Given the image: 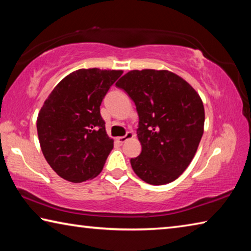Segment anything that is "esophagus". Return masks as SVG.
Here are the masks:
<instances>
[{"instance_id": "1", "label": "esophagus", "mask_w": 251, "mask_h": 251, "mask_svg": "<svg viewBox=\"0 0 251 251\" xmlns=\"http://www.w3.org/2000/svg\"><path fill=\"white\" fill-rule=\"evenodd\" d=\"M131 137H134V134L130 133V131H127L125 136H121V137H117L116 139H117L118 143L123 144L124 142H126L127 139H129V138H131Z\"/></svg>"}]
</instances>
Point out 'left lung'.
I'll list each match as a JSON object with an SVG mask.
<instances>
[{
	"label": "left lung",
	"instance_id": "left-lung-1",
	"mask_svg": "<svg viewBox=\"0 0 251 251\" xmlns=\"http://www.w3.org/2000/svg\"><path fill=\"white\" fill-rule=\"evenodd\" d=\"M136 105L141 155L131 168L151 185L177 179L193 160L203 134L205 110L197 92L168 71H130L116 83Z\"/></svg>",
	"mask_w": 251,
	"mask_h": 251
}]
</instances>
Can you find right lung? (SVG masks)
Returning <instances> with one entry per match:
<instances>
[{"label":"right lung","instance_id":"right-lung-1","mask_svg":"<svg viewBox=\"0 0 251 251\" xmlns=\"http://www.w3.org/2000/svg\"><path fill=\"white\" fill-rule=\"evenodd\" d=\"M122 71L78 70L57 84L37 117V135L46 161L64 179L82 182L103 169L113 139L100 106Z\"/></svg>","mask_w":251,"mask_h":251}]
</instances>
